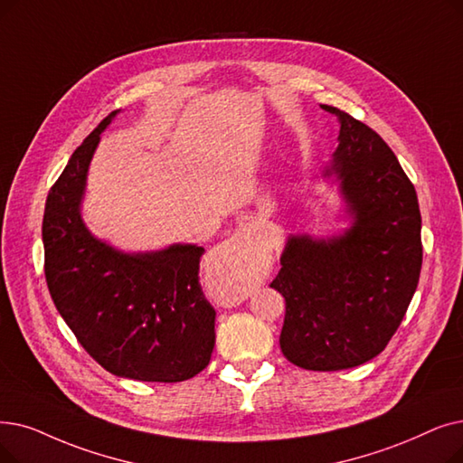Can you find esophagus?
Instances as JSON below:
<instances>
[{
	"instance_id": "esophagus-1",
	"label": "esophagus",
	"mask_w": 463,
	"mask_h": 463,
	"mask_svg": "<svg viewBox=\"0 0 463 463\" xmlns=\"http://www.w3.org/2000/svg\"><path fill=\"white\" fill-rule=\"evenodd\" d=\"M250 246V231L246 227H240L229 240H225L223 250L231 255L234 265L242 263V255L248 251Z\"/></svg>"
}]
</instances>
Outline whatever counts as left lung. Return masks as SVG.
Listing matches in <instances>:
<instances>
[{
  "mask_svg": "<svg viewBox=\"0 0 463 463\" xmlns=\"http://www.w3.org/2000/svg\"><path fill=\"white\" fill-rule=\"evenodd\" d=\"M335 175L352 219L329 238L289 236L270 288L286 298L279 348L293 365L340 371L367 364L403 321L421 269V217L411 179L373 128L333 106Z\"/></svg>",
  "mask_w": 463,
  "mask_h": 463,
  "instance_id": "8db88e82",
  "label": "left lung"
}]
</instances>
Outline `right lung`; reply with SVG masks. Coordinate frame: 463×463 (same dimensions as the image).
Here are the masks:
<instances>
[{
	"mask_svg": "<svg viewBox=\"0 0 463 463\" xmlns=\"http://www.w3.org/2000/svg\"><path fill=\"white\" fill-rule=\"evenodd\" d=\"M109 113L51 187L43 215L45 278L54 307L92 359L115 376L182 382L210 364L215 310L198 281L204 248L127 253L85 227L87 172Z\"/></svg>",
	"mask_w": 463,
	"mask_h": 463,
	"instance_id": "add662e5",
	"label": "right lung"
}]
</instances>
